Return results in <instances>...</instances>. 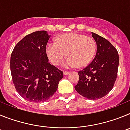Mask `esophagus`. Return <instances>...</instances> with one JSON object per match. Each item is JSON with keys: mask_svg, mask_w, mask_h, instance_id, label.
<instances>
[{"mask_svg": "<svg viewBox=\"0 0 130 130\" xmlns=\"http://www.w3.org/2000/svg\"><path fill=\"white\" fill-rule=\"evenodd\" d=\"M69 73H70V72H68V71H64V72H63L64 75H68V74H69Z\"/></svg>", "mask_w": 130, "mask_h": 130, "instance_id": "1", "label": "esophagus"}]
</instances>
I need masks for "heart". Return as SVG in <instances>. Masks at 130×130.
<instances>
[{"label": "heart", "instance_id": "1", "mask_svg": "<svg viewBox=\"0 0 130 130\" xmlns=\"http://www.w3.org/2000/svg\"><path fill=\"white\" fill-rule=\"evenodd\" d=\"M97 45L91 37L79 33H68L58 38L56 42H49L46 52L49 60L55 65H58L66 58V67H83L93 59Z\"/></svg>", "mask_w": 130, "mask_h": 130}]
</instances>
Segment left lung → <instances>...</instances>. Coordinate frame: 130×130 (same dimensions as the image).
Here are the masks:
<instances>
[{
	"mask_svg": "<svg viewBox=\"0 0 130 130\" xmlns=\"http://www.w3.org/2000/svg\"><path fill=\"white\" fill-rule=\"evenodd\" d=\"M97 44L95 57L90 64L78 72L75 89L87 99L95 100L106 96L112 90L118 73L119 53L108 40L92 32Z\"/></svg>",
	"mask_w": 130,
	"mask_h": 130,
	"instance_id": "obj_1",
	"label": "left lung"
}]
</instances>
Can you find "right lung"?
I'll return each mask as SVG.
<instances>
[{
	"instance_id": "obj_1",
	"label": "right lung",
	"mask_w": 130,
	"mask_h": 130,
	"mask_svg": "<svg viewBox=\"0 0 130 130\" xmlns=\"http://www.w3.org/2000/svg\"><path fill=\"white\" fill-rule=\"evenodd\" d=\"M50 36L45 30L26 35L13 48L10 70L16 90L31 102H43L56 92L62 71L48 62L46 45Z\"/></svg>"
}]
</instances>
